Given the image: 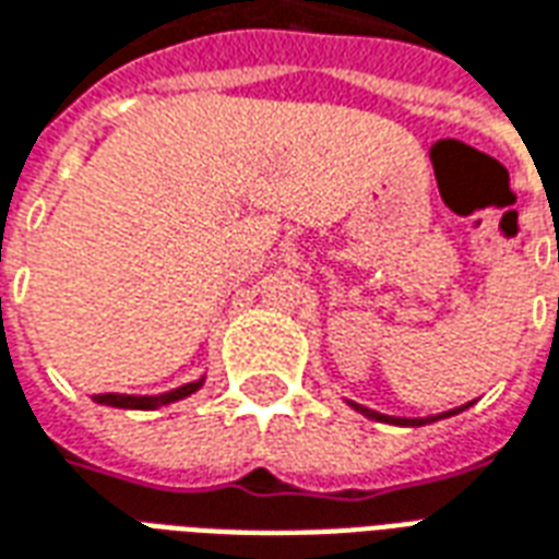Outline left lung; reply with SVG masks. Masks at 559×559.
<instances>
[{
    "instance_id": "left-lung-1",
    "label": "left lung",
    "mask_w": 559,
    "mask_h": 559,
    "mask_svg": "<svg viewBox=\"0 0 559 559\" xmlns=\"http://www.w3.org/2000/svg\"><path fill=\"white\" fill-rule=\"evenodd\" d=\"M355 406V403H353ZM361 415L367 417H373V420H384V424H400V427H424V424H429V420H438V417H450V415H456V412H462V408H468V406H459L453 408V412H444V415H438V417H417V420H412V417H388V415H379V412H370V408H364V406H355Z\"/></svg>"
}]
</instances>
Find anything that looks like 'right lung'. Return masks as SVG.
Returning <instances> with one entry per match:
<instances>
[{"instance_id":"right-lung-1","label":"right lung","mask_w":559,"mask_h":559,"mask_svg":"<svg viewBox=\"0 0 559 559\" xmlns=\"http://www.w3.org/2000/svg\"><path fill=\"white\" fill-rule=\"evenodd\" d=\"M201 382L183 384V388H177V391H168V394L159 396H121V394H100L97 396V403H109V406L118 408H159L168 406V403H175V400H183V396L195 394Z\"/></svg>"}]
</instances>
